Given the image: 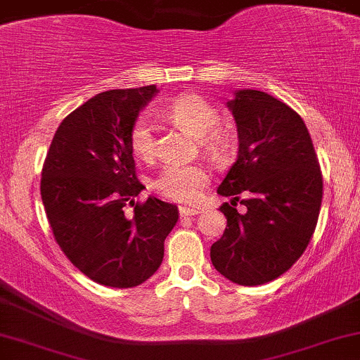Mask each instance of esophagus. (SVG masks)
I'll return each instance as SVG.
<instances>
[{"mask_svg":"<svg viewBox=\"0 0 360 360\" xmlns=\"http://www.w3.org/2000/svg\"><path fill=\"white\" fill-rule=\"evenodd\" d=\"M179 213H181V217H193V215H198L200 208H196V207H179Z\"/></svg>","mask_w":360,"mask_h":360,"instance_id":"34e87169","label":"esophagus"}]
</instances>
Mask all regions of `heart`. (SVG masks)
<instances>
[{
  "instance_id": "b5f03b06",
  "label": "heart",
  "mask_w": 360,
  "mask_h": 360,
  "mask_svg": "<svg viewBox=\"0 0 360 360\" xmlns=\"http://www.w3.org/2000/svg\"><path fill=\"white\" fill-rule=\"evenodd\" d=\"M165 120L183 124L191 131L201 135V141L208 150H215L220 143V133L215 128L219 124V110L208 101L196 94H183L160 109ZM129 145L138 159L152 162L157 153L155 135H153L152 120L140 116L129 135ZM207 184V172L200 165L167 164L162 167L159 176L153 181V186L162 195L172 200L189 201L200 195Z\"/></svg>"
}]
</instances>
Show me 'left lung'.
<instances>
[{"mask_svg": "<svg viewBox=\"0 0 360 360\" xmlns=\"http://www.w3.org/2000/svg\"><path fill=\"white\" fill-rule=\"evenodd\" d=\"M238 124V159L217 191L232 196L220 212L224 236L212 244L213 266L238 285H262L285 274L306 251L323 200V174L302 117L259 90L229 102ZM247 212L239 214L237 201Z\"/></svg>", "mask_w": 360, "mask_h": 360, "instance_id": "8db88e82", "label": "left lung"}]
</instances>
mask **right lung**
I'll return each mask as SVG.
<instances>
[{"label":"right lung","mask_w":360,"mask_h":360,"mask_svg":"<svg viewBox=\"0 0 360 360\" xmlns=\"http://www.w3.org/2000/svg\"><path fill=\"white\" fill-rule=\"evenodd\" d=\"M155 92L147 85L97 94L63 120L42 165L41 196L58 246L82 274L114 289L159 270L179 219L176 205L135 201L145 186L129 135Z\"/></svg>","instance_id":"1"}]
</instances>
